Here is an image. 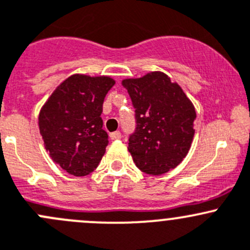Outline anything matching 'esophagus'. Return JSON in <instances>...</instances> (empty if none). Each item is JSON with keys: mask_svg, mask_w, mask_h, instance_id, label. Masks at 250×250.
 Listing matches in <instances>:
<instances>
[{"mask_svg": "<svg viewBox=\"0 0 250 250\" xmlns=\"http://www.w3.org/2000/svg\"><path fill=\"white\" fill-rule=\"evenodd\" d=\"M109 136H110V138H112V140H120V138H122V133H120V131H115V132H112Z\"/></svg>", "mask_w": 250, "mask_h": 250, "instance_id": "obj_1", "label": "esophagus"}]
</instances>
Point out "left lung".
Masks as SVG:
<instances>
[{
	"label": "left lung",
	"instance_id": "left-lung-1",
	"mask_svg": "<svg viewBox=\"0 0 250 250\" xmlns=\"http://www.w3.org/2000/svg\"><path fill=\"white\" fill-rule=\"evenodd\" d=\"M136 112L128 152L141 171L163 175L175 169L191 148L196 109L181 86L167 74L150 71L124 79Z\"/></svg>",
	"mask_w": 250,
	"mask_h": 250
}]
</instances>
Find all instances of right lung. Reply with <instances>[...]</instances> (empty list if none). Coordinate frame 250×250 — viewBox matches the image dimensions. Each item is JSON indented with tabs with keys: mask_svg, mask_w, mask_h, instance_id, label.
Here are the masks:
<instances>
[{
	"mask_svg": "<svg viewBox=\"0 0 250 250\" xmlns=\"http://www.w3.org/2000/svg\"><path fill=\"white\" fill-rule=\"evenodd\" d=\"M115 81L110 76L74 74L62 81L42 105L39 128L49 157L64 171L86 176L108 146L102 128L103 102Z\"/></svg>",
	"mask_w": 250,
	"mask_h": 250,
	"instance_id": "1",
	"label": "right lung"
}]
</instances>
